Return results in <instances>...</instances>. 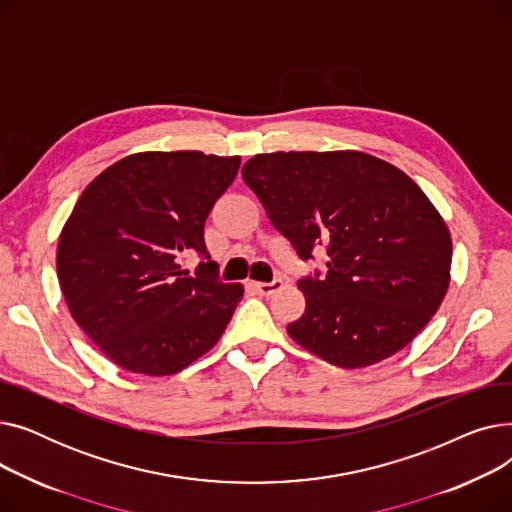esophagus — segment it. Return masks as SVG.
I'll return each instance as SVG.
<instances>
[{"label": "esophagus", "instance_id": "obj_1", "mask_svg": "<svg viewBox=\"0 0 512 512\" xmlns=\"http://www.w3.org/2000/svg\"><path fill=\"white\" fill-rule=\"evenodd\" d=\"M253 286L259 294H263V297H272L274 292H278L284 286V282L280 278H274L272 282H255Z\"/></svg>", "mask_w": 512, "mask_h": 512}]
</instances>
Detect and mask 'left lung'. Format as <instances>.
<instances>
[{
    "label": "left lung",
    "instance_id": "1",
    "mask_svg": "<svg viewBox=\"0 0 512 512\" xmlns=\"http://www.w3.org/2000/svg\"><path fill=\"white\" fill-rule=\"evenodd\" d=\"M242 178L303 261L326 247V274L299 280L307 307L286 326L309 353L367 367L405 348L438 311L452 240L405 172L361 151H278L251 157Z\"/></svg>",
    "mask_w": 512,
    "mask_h": 512
}]
</instances>
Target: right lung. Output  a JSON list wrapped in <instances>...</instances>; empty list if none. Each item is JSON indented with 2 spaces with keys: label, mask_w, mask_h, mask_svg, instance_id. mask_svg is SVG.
I'll list each match as a JSON object with an SVG mask.
<instances>
[{
  "label": "right lung",
  "mask_w": 512,
  "mask_h": 512,
  "mask_svg": "<svg viewBox=\"0 0 512 512\" xmlns=\"http://www.w3.org/2000/svg\"><path fill=\"white\" fill-rule=\"evenodd\" d=\"M240 157L134 153L80 195L58 242V278L76 324L118 367L172 375L220 340L242 299L209 261L205 220ZM202 259L191 277L184 254Z\"/></svg>",
  "instance_id": "add662e5"
}]
</instances>
